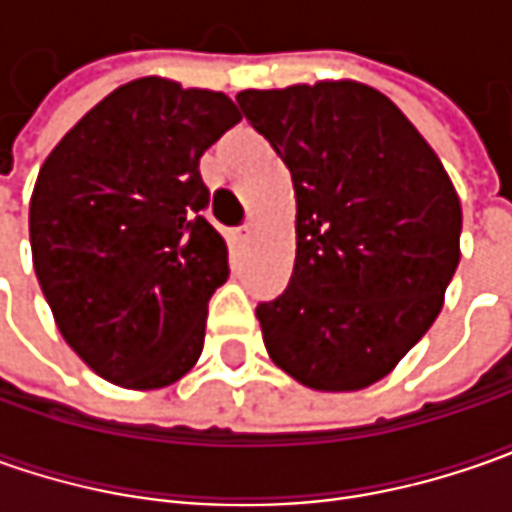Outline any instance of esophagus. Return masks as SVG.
<instances>
[{
  "label": "esophagus",
  "instance_id": "1",
  "mask_svg": "<svg viewBox=\"0 0 512 512\" xmlns=\"http://www.w3.org/2000/svg\"><path fill=\"white\" fill-rule=\"evenodd\" d=\"M247 239H250V225H242L233 233V242H236V245H245Z\"/></svg>",
  "mask_w": 512,
  "mask_h": 512
}]
</instances>
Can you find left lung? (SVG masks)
<instances>
[{
	"label": "left lung",
	"instance_id": "1",
	"mask_svg": "<svg viewBox=\"0 0 512 512\" xmlns=\"http://www.w3.org/2000/svg\"><path fill=\"white\" fill-rule=\"evenodd\" d=\"M245 119L296 193V262L256 307L270 359L313 390L384 379L442 310L462 205L439 156L384 93L359 82L242 90Z\"/></svg>",
	"mask_w": 512,
	"mask_h": 512
}]
</instances>
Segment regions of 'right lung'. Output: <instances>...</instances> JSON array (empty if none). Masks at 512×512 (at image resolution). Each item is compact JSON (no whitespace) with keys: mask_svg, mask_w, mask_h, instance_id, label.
I'll return each mask as SVG.
<instances>
[{"mask_svg":"<svg viewBox=\"0 0 512 512\" xmlns=\"http://www.w3.org/2000/svg\"><path fill=\"white\" fill-rule=\"evenodd\" d=\"M239 119L225 93L145 76L88 110L39 170L33 270L102 379L156 390L199 359L207 302L230 276L199 159Z\"/></svg>","mask_w":512,"mask_h":512,"instance_id":"obj_1","label":"right lung"}]
</instances>
